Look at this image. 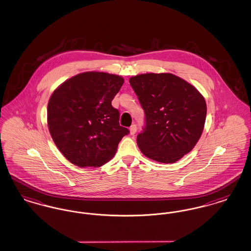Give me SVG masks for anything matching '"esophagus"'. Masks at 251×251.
<instances>
[{"label": "esophagus", "mask_w": 251, "mask_h": 251, "mask_svg": "<svg viewBox=\"0 0 251 251\" xmlns=\"http://www.w3.org/2000/svg\"><path fill=\"white\" fill-rule=\"evenodd\" d=\"M129 130H130V134L133 135V134L136 132V125H135V124H132Z\"/></svg>", "instance_id": "obj_1"}]
</instances>
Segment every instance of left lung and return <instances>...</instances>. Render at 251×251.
<instances>
[{
	"instance_id": "left-lung-1",
	"label": "left lung",
	"mask_w": 251,
	"mask_h": 251,
	"mask_svg": "<svg viewBox=\"0 0 251 251\" xmlns=\"http://www.w3.org/2000/svg\"><path fill=\"white\" fill-rule=\"evenodd\" d=\"M129 82L145 111L146 126L136 138L144 155L172 164L190 152L207 114L200 91L172 73H144Z\"/></svg>"
}]
</instances>
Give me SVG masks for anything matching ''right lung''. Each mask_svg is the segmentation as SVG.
Returning <instances> with one entry per match:
<instances>
[{
  "instance_id": "1",
  "label": "right lung",
  "mask_w": 251,
  "mask_h": 251,
  "mask_svg": "<svg viewBox=\"0 0 251 251\" xmlns=\"http://www.w3.org/2000/svg\"><path fill=\"white\" fill-rule=\"evenodd\" d=\"M124 79L107 72L79 73L65 81L49 100L50 133L62 154L77 167H101L129 133L120 125L111 101Z\"/></svg>"
}]
</instances>
